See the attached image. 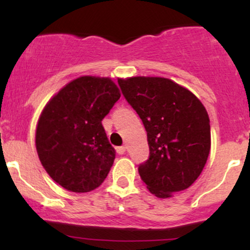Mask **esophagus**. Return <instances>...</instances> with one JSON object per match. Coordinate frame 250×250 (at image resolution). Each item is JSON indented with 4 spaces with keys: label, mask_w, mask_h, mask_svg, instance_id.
I'll return each mask as SVG.
<instances>
[{
    "label": "esophagus",
    "mask_w": 250,
    "mask_h": 250,
    "mask_svg": "<svg viewBox=\"0 0 250 250\" xmlns=\"http://www.w3.org/2000/svg\"><path fill=\"white\" fill-rule=\"evenodd\" d=\"M125 150H127V147H125V146H121V147H117L116 148V151L119 154H125Z\"/></svg>",
    "instance_id": "esophagus-1"
}]
</instances>
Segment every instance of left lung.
<instances>
[{"label":"left lung","mask_w":250,"mask_h":250,"mask_svg":"<svg viewBox=\"0 0 250 250\" xmlns=\"http://www.w3.org/2000/svg\"><path fill=\"white\" fill-rule=\"evenodd\" d=\"M119 85L147 131L149 159L139 166V174L149 191L167 199L190 187L210 151V125L202 103L165 77L120 79Z\"/></svg>","instance_id":"1"}]
</instances>
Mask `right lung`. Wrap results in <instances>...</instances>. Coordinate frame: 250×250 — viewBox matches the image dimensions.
I'll return each mask as SVG.
<instances>
[{
  "label": "right lung",
  "mask_w": 250,
  "mask_h": 250,
  "mask_svg": "<svg viewBox=\"0 0 250 250\" xmlns=\"http://www.w3.org/2000/svg\"><path fill=\"white\" fill-rule=\"evenodd\" d=\"M108 77L82 76L68 83L43 109L36 150L49 176L74 193L101 186L115 160L102 120L120 99Z\"/></svg>",
  "instance_id": "right-lung-1"
}]
</instances>
